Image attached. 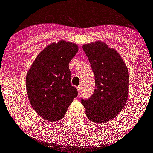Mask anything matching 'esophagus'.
Segmentation results:
<instances>
[{
	"label": "esophagus",
	"mask_w": 153,
	"mask_h": 153,
	"mask_svg": "<svg viewBox=\"0 0 153 153\" xmlns=\"http://www.w3.org/2000/svg\"><path fill=\"white\" fill-rule=\"evenodd\" d=\"M76 88H77V91H78V93L79 94V95H80V93H81V86H78V87Z\"/></svg>",
	"instance_id": "34e87169"
}]
</instances>
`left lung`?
Listing matches in <instances>:
<instances>
[{
  "instance_id": "left-lung-1",
  "label": "left lung",
  "mask_w": 153,
  "mask_h": 153,
  "mask_svg": "<svg viewBox=\"0 0 153 153\" xmlns=\"http://www.w3.org/2000/svg\"><path fill=\"white\" fill-rule=\"evenodd\" d=\"M83 49L95 75V89L88 99H81L88 118L95 123L114 118L126 103L129 73L118 52L103 42L87 44Z\"/></svg>"
}]
</instances>
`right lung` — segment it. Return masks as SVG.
<instances>
[{"label": "right lung", "mask_w": 153, "mask_h": 153, "mask_svg": "<svg viewBox=\"0 0 153 153\" xmlns=\"http://www.w3.org/2000/svg\"><path fill=\"white\" fill-rule=\"evenodd\" d=\"M78 51L74 43L60 40L47 46L37 56L26 76L30 104L45 120L56 121L65 115L78 91L71 84L69 63Z\"/></svg>", "instance_id": "1"}]
</instances>
